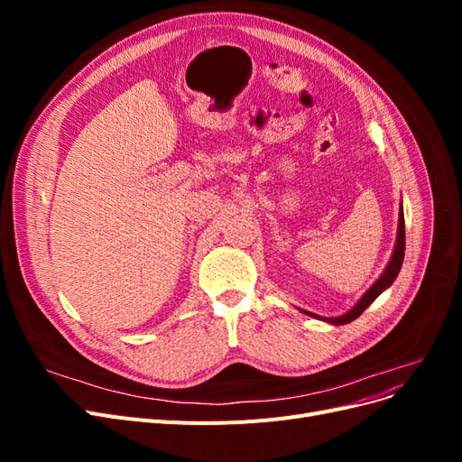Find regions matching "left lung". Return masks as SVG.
Listing matches in <instances>:
<instances>
[{
    "label": "left lung",
    "instance_id": "8db88e82",
    "mask_svg": "<svg viewBox=\"0 0 462 462\" xmlns=\"http://www.w3.org/2000/svg\"><path fill=\"white\" fill-rule=\"evenodd\" d=\"M402 258H404V216H402V209H401L399 235H397L395 250H393V256H391V262L387 263V268L382 273V277L377 279V282L366 291V295L356 302V306H355L353 310H348L346 314H343L339 318H328L326 321H329V324H335V326H343V324H348V321L356 319L377 299V295H382V291H385L391 283L395 282V277L399 275V270H401V265H402ZM306 314H310V312H306ZM310 316H314V314H310ZM314 318H319V316H314Z\"/></svg>",
    "mask_w": 462,
    "mask_h": 462
}]
</instances>
